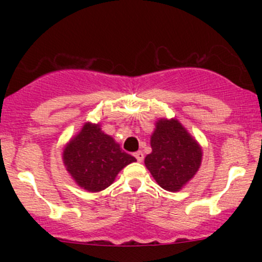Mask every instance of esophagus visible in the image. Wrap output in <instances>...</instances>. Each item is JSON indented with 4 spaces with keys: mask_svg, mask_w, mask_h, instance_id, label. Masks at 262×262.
<instances>
[{
    "mask_svg": "<svg viewBox=\"0 0 262 262\" xmlns=\"http://www.w3.org/2000/svg\"><path fill=\"white\" fill-rule=\"evenodd\" d=\"M134 156H135V159H137L138 160V162H141L144 160V154H143V151H137L134 154Z\"/></svg>",
    "mask_w": 262,
    "mask_h": 262,
    "instance_id": "esophagus-1",
    "label": "esophagus"
}]
</instances>
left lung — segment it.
Listing matches in <instances>:
<instances>
[{"label":"left lung","instance_id":"8db88e82","mask_svg":"<svg viewBox=\"0 0 262 262\" xmlns=\"http://www.w3.org/2000/svg\"><path fill=\"white\" fill-rule=\"evenodd\" d=\"M150 144L152 151L146 155L145 166L162 188L180 191L200 169L201 146L176 119L156 123Z\"/></svg>","mask_w":262,"mask_h":262}]
</instances>
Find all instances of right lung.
Instances as JSON below:
<instances>
[{
	"mask_svg": "<svg viewBox=\"0 0 262 262\" xmlns=\"http://www.w3.org/2000/svg\"><path fill=\"white\" fill-rule=\"evenodd\" d=\"M66 170L80 187L98 192L111 186L123 167L137 161L134 156L123 151L100 125L86 123L83 128L65 146Z\"/></svg>",
	"mask_w": 262,
	"mask_h": 262,
	"instance_id": "1",
	"label": "right lung"
}]
</instances>
